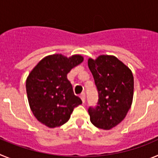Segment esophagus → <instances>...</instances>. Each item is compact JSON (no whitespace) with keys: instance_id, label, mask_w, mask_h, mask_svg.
<instances>
[{"instance_id":"obj_1","label":"esophagus","mask_w":158,"mask_h":158,"mask_svg":"<svg viewBox=\"0 0 158 158\" xmlns=\"http://www.w3.org/2000/svg\"><path fill=\"white\" fill-rule=\"evenodd\" d=\"M81 100L83 103H85V93H83L81 94Z\"/></svg>"}]
</instances>
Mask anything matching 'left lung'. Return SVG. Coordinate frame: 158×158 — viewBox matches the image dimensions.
<instances>
[{
  "label": "left lung",
  "mask_w": 158,
  "mask_h": 158,
  "mask_svg": "<svg viewBox=\"0 0 158 158\" xmlns=\"http://www.w3.org/2000/svg\"><path fill=\"white\" fill-rule=\"evenodd\" d=\"M99 100L95 108L89 107L90 121L96 127L110 130L120 123L132 104L134 77L128 66L113 55L89 58Z\"/></svg>",
  "instance_id": "1"
}]
</instances>
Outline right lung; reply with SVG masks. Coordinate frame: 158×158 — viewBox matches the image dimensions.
Returning a JSON list of instances; mask_svg holds the SVG:
<instances>
[{
    "instance_id": "add662e5",
    "label": "right lung",
    "mask_w": 158,
    "mask_h": 158,
    "mask_svg": "<svg viewBox=\"0 0 158 158\" xmlns=\"http://www.w3.org/2000/svg\"><path fill=\"white\" fill-rule=\"evenodd\" d=\"M83 56L48 55L33 68L26 81L29 106L38 121L50 128L69 120L74 107L82 104L75 96L68 73L83 62Z\"/></svg>"
}]
</instances>
